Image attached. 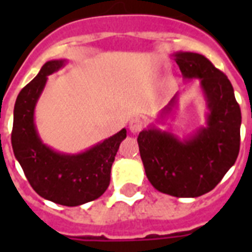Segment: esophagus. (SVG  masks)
<instances>
[{"mask_svg":"<svg viewBox=\"0 0 252 252\" xmlns=\"http://www.w3.org/2000/svg\"><path fill=\"white\" fill-rule=\"evenodd\" d=\"M144 124H145V123H144V120H142L141 118L130 119L129 130L132 133H138V132L144 128Z\"/></svg>","mask_w":252,"mask_h":252,"instance_id":"obj_1","label":"esophagus"}]
</instances>
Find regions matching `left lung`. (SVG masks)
Returning a JSON list of instances; mask_svg holds the SVG:
<instances>
[{
  "mask_svg": "<svg viewBox=\"0 0 252 252\" xmlns=\"http://www.w3.org/2000/svg\"><path fill=\"white\" fill-rule=\"evenodd\" d=\"M184 80H200L208 114L205 126L180 140L154 126L140 132V156L156 189L175 197H197L212 191L234 165L241 144V108L230 81L207 57L193 52L172 55ZM178 95L162 110L166 119Z\"/></svg>",
  "mask_w": 252,
  "mask_h": 252,
  "instance_id": "1",
  "label": "left lung"
}]
</instances>
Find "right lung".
<instances>
[{"label": "right lung", "instance_id": "right-lung-1", "mask_svg": "<svg viewBox=\"0 0 252 252\" xmlns=\"http://www.w3.org/2000/svg\"><path fill=\"white\" fill-rule=\"evenodd\" d=\"M65 64V59L47 61L37 76L18 94L11 145L14 156L37 195L60 205L77 207L104 193L110 184L115 156L120 142L126 137V129L123 128L78 154L60 153L41 141L33 119L35 107L48 76Z\"/></svg>", "mask_w": 252, "mask_h": 252}]
</instances>
